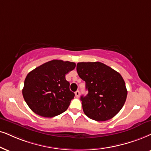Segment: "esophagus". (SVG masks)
I'll return each instance as SVG.
<instances>
[{"mask_svg": "<svg viewBox=\"0 0 151 151\" xmlns=\"http://www.w3.org/2000/svg\"><path fill=\"white\" fill-rule=\"evenodd\" d=\"M74 93H75V96L77 97V98H79V95H80V92H79V91H76V92Z\"/></svg>", "mask_w": 151, "mask_h": 151, "instance_id": "obj_1", "label": "esophagus"}]
</instances>
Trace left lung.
Instances as JSON below:
<instances>
[{
    "mask_svg": "<svg viewBox=\"0 0 151 151\" xmlns=\"http://www.w3.org/2000/svg\"><path fill=\"white\" fill-rule=\"evenodd\" d=\"M77 71L88 91L86 96L81 97L86 115L97 121L114 117L123 108L127 95L121 74L100 62L78 63Z\"/></svg>",
    "mask_w": 151,
    "mask_h": 151,
    "instance_id": "8db88e82",
    "label": "left lung"
}]
</instances>
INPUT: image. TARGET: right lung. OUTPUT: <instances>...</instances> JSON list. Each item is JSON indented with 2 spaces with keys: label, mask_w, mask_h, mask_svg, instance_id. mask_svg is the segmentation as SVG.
<instances>
[{
  "label": "right lung",
  "mask_w": 151,
  "mask_h": 151,
  "mask_svg": "<svg viewBox=\"0 0 151 151\" xmlns=\"http://www.w3.org/2000/svg\"><path fill=\"white\" fill-rule=\"evenodd\" d=\"M75 67V63L53 60L27 74L22 94L34 113L51 118L68 109L74 93L70 90L65 75Z\"/></svg>",
  "instance_id": "right-lung-1"
}]
</instances>
